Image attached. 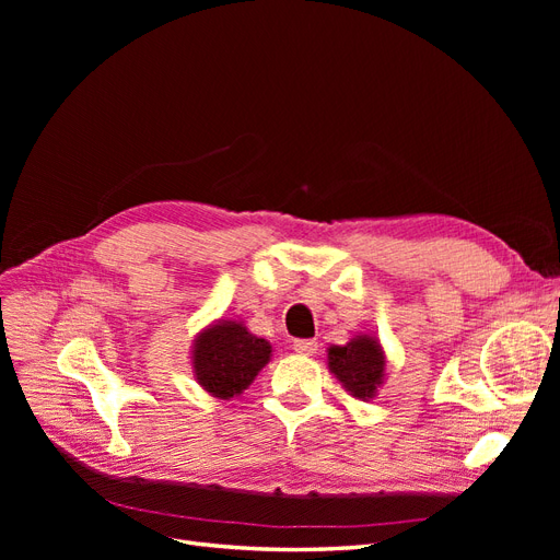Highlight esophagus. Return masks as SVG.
Listing matches in <instances>:
<instances>
[{
	"label": "esophagus",
	"instance_id": "1",
	"mask_svg": "<svg viewBox=\"0 0 560 560\" xmlns=\"http://www.w3.org/2000/svg\"><path fill=\"white\" fill-rule=\"evenodd\" d=\"M294 350L299 354H313L317 350V341H311V338H301V341H294Z\"/></svg>",
	"mask_w": 560,
	"mask_h": 560
}]
</instances>
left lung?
<instances>
[{"instance_id": "obj_1", "label": "left lung", "mask_w": 560, "mask_h": 560, "mask_svg": "<svg viewBox=\"0 0 560 560\" xmlns=\"http://www.w3.org/2000/svg\"><path fill=\"white\" fill-rule=\"evenodd\" d=\"M327 364L354 399H374L385 381V350L376 336L360 334L346 346H329Z\"/></svg>"}]
</instances>
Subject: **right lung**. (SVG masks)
Returning <instances> with one entry per match:
<instances>
[{"label":"right lung","mask_w":560,"mask_h":560,"mask_svg":"<svg viewBox=\"0 0 560 560\" xmlns=\"http://www.w3.org/2000/svg\"><path fill=\"white\" fill-rule=\"evenodd\" d=\"M270 343L254 336L238 319H217L202 329L191 348L198 385L217 399L243 395L270 360Z\"/></svg>","instance_id":"1"}]
</instances>
